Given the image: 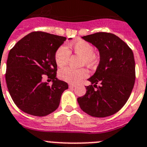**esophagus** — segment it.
<instances>
[{
	"mask_svg": "<svg viewBox=\"0 0 147 147\" xmlns=\"http://www.w3.org/2000/svg\"><path fill=\"white\" fill-rule=\"evenodd\" d=\"M74 87H76V85H74V84H70V85H69V88H73Z\"/></svg>",
	"mask_w": 147,
	"mask_h": 147,
	"instance_id": "esophagus-1",
	"label": "esophagus"
}]
</instances>
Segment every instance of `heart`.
<instances>
[{
    "mask_svg": "<svg viewBox=\"0 0 147 147\" xmlns=\"http://www.w3.org/2000/svg\"><path fill=\"white\" fill-rule=\"evenodd\" d=\"M71 51L82 56V64L88 67H92L97 61V57L94 54V48L89 42L83 40H79L71 44L68 47L60 46L55 53V61L59 67H63L68 62ZM88 76V72L86 68L73 69L65 67L59 71V76L61 80L69 83H77L82 79Z\"/></svg>",
    "mask_w": 147,
    "mask_h": 147,
    "instance_id": "heart-1",
    "label": "heart"
}]
</instances>
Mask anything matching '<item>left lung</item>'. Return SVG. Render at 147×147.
<instances>
[{"mask_svg":"<svg viewBox=\"0 0 147 147\" xmlns=\"http://www.w3.org/2000/svg\"><path fill=\"white\" fill-rule=\"evenodd\" d=\"M82 38L98 49L100 59L96 72L88 80L91 85L86 86V94L78 97L77 101L81 109L91 116H111L122 109L133 89V52L118 36L109 32H96Z\"/></svg>","mask_w":147,"mask_h":147,"instance_id":"1","label":"left lung"}]
</instances>
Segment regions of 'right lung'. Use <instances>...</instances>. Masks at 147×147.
Masks as SVG:
<instances>
[{
	"instance_id": "add662e5",
	"label": "right lung",
	"mask_w": 147,
	"mask_h": 147,
	"mask_svg": "<svg viewBox=\"0 0 147 147\" xmlns=\"http://www.w3.org/2000/svg\"><path fill=\"white\" fill-rule=\"evenodd\" d=\"M65 40L63 36L32 32L18 41L9 53L7 88L13 102L24 112L43 117L59 106L68 85L56 78L55 53ZM45 75L52 80V85L43 82Z\"/></svg>"
}]
</instances>
